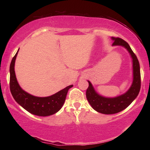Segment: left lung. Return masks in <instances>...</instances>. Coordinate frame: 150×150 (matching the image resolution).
I'll list each match as a JSON object with an SVG mask.
<instances>
[{"label":"left lung","instance_id":"obj_1","mask_svg":"<svg viewBox=\"0 0 150 150\" xmlns=\"http://www.w3.org/2000/svg\"><path fill=\"white\" fill-rule=\"evenodd\" d=\"M114 40L112 45H122L126 48L133 59L134 79L131 87L124 95L115 98H106L96 93L92 84L88 82V87L86 91L87 100L93 109L98 112L105 115H112L124 110L138 95L141 87V75L139 63L136 55L132 50L130 45L124 40L120 38L112 37Z\"/></svg>","mask_w":150,"mask_h":150}]
</instances>
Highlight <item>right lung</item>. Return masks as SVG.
Segmentation results:
<instances>
[{
	"label": "right lung",
	"mask_w": 150,
	"mask_h": 150,
	"mask_svg": "<svg viewBox=\"0 0 150 150\" xmlns=\"http://www.w3.org/2000/svg\"><path fill=\"white\" fill-rule=\"evenodd\" d=\"M18 50L10 65V90L14 100L30 113L40 116H47L59 111L64 104L69 85L62 91L47 97H38L30 95L20 87L14 71V63Z\"/></svg>",
	"instance_id": "add662e5"
}]
</instances>
